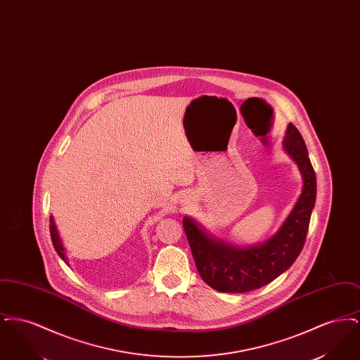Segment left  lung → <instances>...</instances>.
<instances>
[{
  "mask_svg": "<svg viewBox=\"0 0 360 360\" xmlns=\"http://www.w3.org/2000/svg\"><path fill=\"white\" fill-rule=\"evenodd\" d=\"M282 147L301 172L302 190L289 216L270 239L250 247L233 245L210 235L194 219L184 217L197 270L214 290L245 292L259 289L285 273L302 251L316 202V174L305 141L291 122Z\"/></svg>",
  "mask_w": 360,
  "mask_h": 360,
  "instance_id": "8db88e82",
  "label": "left lung"
}]
</instances>
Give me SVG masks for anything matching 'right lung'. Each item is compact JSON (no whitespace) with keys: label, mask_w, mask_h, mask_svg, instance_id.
Masks as SVG:
<instances>
[{"label":"right lung","mask_w":360,"mask_h":360,"mask_svg":"<svg viewBox=\"0 0 360 360\" xmlns=\"http://www.w3.org/2000/svg\"><path fill=\"white\" fill-rule=\"evenodd\" d=\"M50 232H51L52 244L55 247V251L58 252V255L62 257V260H65V263L69 264L68 262V257H66V250L63 247V243L62 239L59 236V232H58V228H56V224L53 221V217L50 216Z\"/></svg>","instance_id":"1"}]
</instances>
